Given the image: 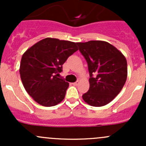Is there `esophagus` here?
I'll return each mask as SVG.
<instances>
[{"mask_svg":"<svg viewBox=\"0 0 146 146\" xmlns=\"http://www.w3.org/2000/svg\"><path fill=\"white\" fill-rule=\"evenodd\" d=\"M78 84H79V81H78H78H76V82H73V85H75V86H77V85H78Z\"/></svg>","mask_w":146,"mask_h":146,"instance_id":"esophagus-1","label":"esophagus"}]
</instances>
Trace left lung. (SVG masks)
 Segmentation results:
<instances>
[{"instance_id":"obj_1","label":"left lung","mask_w":146,"mask_h":146,"mask_svg":"<svg viewBox=\"0 0 146 146\" xmlns=\"http://www.w3.org/2000/svg\"><path fill=\"white\" fill-rule=\"evenodd\" d=\"M86 60L90 73V88L82 95L85 102L102 107L114 99L127 78V62L116 47L103 41L76 43Z\"/></svg>"}]
</instances>
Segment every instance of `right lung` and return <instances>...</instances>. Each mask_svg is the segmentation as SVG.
Wrapping results in <instances>:
<instances>
[{"label": "right lung", "mask_w": 146, "mask_h": 146, "mask_svg": "<svg viewBox=\"0 0 146 146\" xmlns=\"http://www.w3.org/2000/svg\"><path fill=\"white\" fill-rule=\"evenodd\" d=\"M78 50L75 42L46 38L23 55L20 74L27 93L44 107H52L64 99L69 83L62 78L63 64Z\"/></svg>", "instance_id": "add662e5"}]
</instances>
